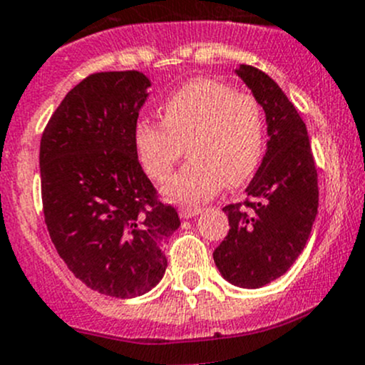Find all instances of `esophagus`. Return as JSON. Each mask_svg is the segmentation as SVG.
<instances>
[{
    "label": "esophagus",
    "instance_id": "34e87169",
    "mask_svg": "<svg viewBox=\"0 0 365 365\" xmlns=\"http://www.w3.org/2000/svg\"><path fill=\"white\" fill-rule=\"evenodd\" d=\"M197 214H201L200 207H182L180 208V217L182 219H190Z\"/></svg>",
    "mask_w": 365,
    "mask_h": 365
}]
</instances>
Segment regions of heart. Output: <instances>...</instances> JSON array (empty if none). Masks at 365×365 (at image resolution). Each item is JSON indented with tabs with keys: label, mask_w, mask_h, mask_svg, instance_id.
<instances>
[{
	"label": "heart",
	"mask_w": 365,
	"mask_h": 365,
	"mask_svg": "<svg viewBox=\"0 0 365 365\" xmlns=\"http://www.w3.org/2000/svg\"><path fill=\"white\" fill-rule=\"evenodd\" d=\"M137 158L150 178L165 182L187 146L190 162L165 185V200L196 205L222 185L251 178L265 148V115L251 94L217 80H194L165 100L164 121L140 119Z\"/></svg>",
	"instance_id": "heart-1"
}]
</instances>
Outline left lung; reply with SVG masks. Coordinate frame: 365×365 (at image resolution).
I'll list each match as a JSON object with an SVG mask.
<instances>
[{"label": "left lung", "instance_id": "left-lung-1", "mask_svg": "<svg viewBox=\"0 0 365 365\" xmlns=\"http://www.w3.org/2000/svg\"><path fill=\"white\" fill-rule=\"evenodd\" d=\"M235 73L264 108L269 140L246 201L222 208L230 232L214 262L230 284L258 289L285 274L303 251L319 189L309 133L294 105L264 71L240 66Z\"/></svg>", "mask_w": 365, "mask_h": 365}]
</instances>
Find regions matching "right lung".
<instances>
[{
    "label": "right lung",
    "mask_w": 365,
    "mask_h": 365,
    "mask_svg": "<svg viewBox=\"0 0 365 365\" xmlns=\"http://www.w3.org/2000/svg\"><path fill=\"white\" fill-rule=\"evenodd\" d=\"M150 85L139 71L91 74L67 93L41 139L49 237L74 277L112 298L143 296L162 280L164 244L180 226L133 144Z\"/></svg>",
    "instance_id": "right-lung-1"
}]
</instances>
